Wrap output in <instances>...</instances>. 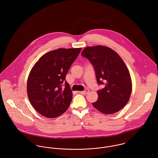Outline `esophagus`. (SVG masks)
<instances>
[{
	"instance_id": "34e87169",
	"label": "esophagus",
	"mask_w": 158,
	"mask_h": 158,
	"mask_svg": "<svg viewBox=\"0 0 158 158\" xmlns=\"http://www.w3.org/2000/svg\"><path fill=\"white\" fill-rule=\"evenodd\" d=\"M88 92H89V90L88 89H86V90H83V91H79L78 92V93L81 94H84V95L87 94Z\"/></svg>"
}]
</instances>
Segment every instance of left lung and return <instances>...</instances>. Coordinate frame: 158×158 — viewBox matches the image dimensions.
<instances>
[{
  "instance_id": "8db88e82",
  "label": "left lung",
  "mask_w": 158,
  "mask_h": 158,
  "mask_svg": "<svg viewBox=\"0 0 158 158\" xmlns=\"http://www.w3.org/2000/svg\"><path fill=\"white\" fill-rule=\"evenodd\" d=\"M92 63L98 85V100L92 103L98 111L106 114L117 113L128 103L132 91L129 70L121 57L114 50L103 45L87 47L81 52Z\"/></svg>"
}]
</instances>
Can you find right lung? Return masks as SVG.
<instances>
[{
    "label": "right lung",
    "instance_id": "1",
    "mask_svg": "<svg viewBox=\"0 0 158 158\" xmlns=\"http://www.w3.org/2000/svg\"><path fill=\"white\" fill-rule=\"evenodd\" d=\"M81 48H58L47 52L35 64L29 73L27 90L29 101L42 115L55 118L68 110L72 99L66 73Z\"/></svg>",
    "mask_w": 158,
    "mask_h": 158
}]
</instances>
